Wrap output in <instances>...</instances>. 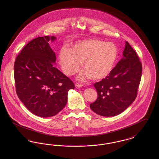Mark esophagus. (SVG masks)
I'll return each mask as SVG.
<instances>
[{
	"label": "esophagus",
	"mask_w": 159,
	"mask_h": 159,
	"mask_svg": "<svg viewBox=\"0 0 159 159\" xmlns=\"http://www.w3.org/2000/svg\"><path fill=\"white\" fill-rule=\"evenodd\" d=\"M75 86H76V88H80L83 86V84H79V83H76L75 84Z\"/></svg>",
	"instance_id": "34e87169"
}]
</instances>
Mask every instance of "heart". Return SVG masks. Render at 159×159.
Instances as JSON below:
<instances>
[{
	"label": "heart",
	"instance_id": "1",
	"mask_svg": "<svg viewBox=\"0 0 159 159\" xmlns=\"http://www.w3.org/2000/svg\"><path fill=\"white\" fill-rule=\"evenodd\" d=\"M117 57V48L113 43L89 39L77 42L71 49L62 48L58 58L63 73L68 76L78 73L83 63L84 70L78 79L84 81L106 78L113 70Z\"/></svg>",
	"mask_w": 159,
	"mask_h": 159
}]
</instances>
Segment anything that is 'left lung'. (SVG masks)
Here are the masks:
<instances>
[{"label": "left lung", "mask_w": 159, "mask_h": 159, "mask_svg": "<svg viewBox=\"0 0 159 159\" xmlns=\"http://www.w3.org/2000/svg\"><path fill=\"white\" fill-rule=\"evenodd\" d=\"M123 58L109 76L95 83L97 100L90 104L95 113L115 116L124 111L135 101L142 75V64L135 50L125 42Z\"/></svg>", "instance_id": "8db88e82"}]
</instances>
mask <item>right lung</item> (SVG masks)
<instances>
[{
	"instance_id": "right-lung-1",
	"label": "right lung",
	"mask_w": 159,
	"mask_h": 159,
	"mask_svg": "<svg viewBox=\"0 0 159 159\" xmlns=\"http://www.w3.org/2000/svg\"><path fill=\"white\" fill-rule=\"evenodd\" d=\"M55 36L39 37L28 43L19 53L14 64L17 95L32 113L41 117L55 116L67 102L73 82L53 66L55 53L49 42Z\"/></svg>"
}]
</instances>
